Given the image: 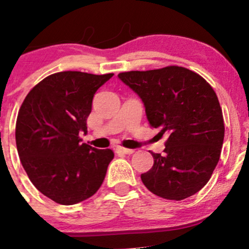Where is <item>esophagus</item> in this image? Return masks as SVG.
<instances>
[{
	"label": "esophagus",
	"instance_id": "obj_1",
	"mask_svg": "<svg viewBox=\"0 0 249 249\" xmlns=\"http://www.w3.org/2000/svg\"><path fill=\"white\" fill-rule=\"evenodd\" d=\"M115 152L118 154H132L134 153V149H129V148H124L122 146H117L115 147Z\"/></svg>",
	"mask_w": 249,
	"mask_h": 249
}]
</instances>
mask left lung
<instances>
[{
  "mask_svg": "<svg viewBox=\"0 0 249 249\" xmlns=\"http://www.w3.org/2000/svg\"><path fill=\"white\" fill-rule=\"evenodd\" d=\"M118 78L139 95L147 119L159 135L168 134L164 154L141 180L156 196L181 201L211 178L224 142V118L213 88L195 71L170 66L125 71Z\"/></svg>",
  "mask_w": 249,
  "mask_h": 249,
  "instance_id": "1",
  "label": "left lung"
}]
</instances>
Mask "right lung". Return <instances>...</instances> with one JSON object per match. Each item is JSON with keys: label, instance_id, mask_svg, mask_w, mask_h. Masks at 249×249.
<instances>
[{"label": "right lung", "instance_id": "obj_1", "mask_svg": "<svg viewBox=\"0 0 249 249\" xmlns=\"http://www.w3.org/2000/svg\"><path fill=\"white\" fill-rule=\"evenodd\" d=\"M113 74H52L26 95L16 125L21 165L36 189L63 206L97 192L114 158L112 149L81 143L96 91Z\"/></svg>", "mask_w": 249, "mask_h": 249}]
</instances>
